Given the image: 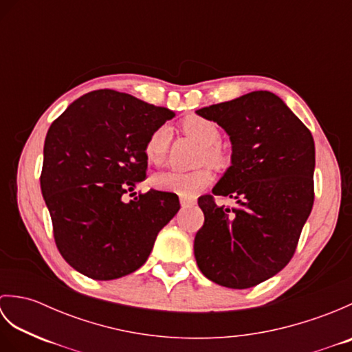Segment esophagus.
I'll return each instance as SVG.
<instances>
[{
	"mask_svg": "<svg viewBox=\"0 0 352 352\" xmlns=\"http://www.w3.org/2000/svg\"><path fill=\"white\" fill-rule=\"evenodd\" d=\"M180 204H182V208H188V207H192L195 203H193V201H190V199L182 198V199H180Z\"/></svg>",
	"mask_w": 352,
	"mask_h": 352,
	"instance_id": "1",
	"label": "esophagus"
}]
</instances>
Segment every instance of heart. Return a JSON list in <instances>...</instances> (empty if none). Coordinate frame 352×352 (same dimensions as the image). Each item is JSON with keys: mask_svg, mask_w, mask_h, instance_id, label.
<instances>
[{"mask_svg": "<svg viewBox=\"0 0 352 352\" xmlns=\"http://www.w3.org/2000/svg\"><path fill=\"white\" fill-rule=\"evenodd\" d=\"M184 133L195 138L201 145V162H208L214 166H223L228 162V153L221 144V129L212 119L192 115L182 122ZM170 142V130L168 125H159L145 140L144 153L146 160L153 164H162L166 159ZM153 186L159 190L177 193L183 198H193L213 182L212 170L207 166L195 170H163L153 177Z\"/></svg>", "mask_w": 352, "mask_h": 352, "instance_id": "b5f03b06", "label": "heart"}]
</instances>
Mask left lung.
I'll use <instances>...</instances> for the list:
<instances>
[{"mask_svg": "<svg viewBox=\"0 0 352 352\" xmlns=\"http://www.w3.org/2000/svg\"><path fill=\"white\" fill-rule=\"evenodd\" d=\"M228 133L231 166L198 198L204 223L193 243L199 271L231 289H248L286 266L315 201V142L275 94L256 91L197 110ZM234 197L218 206L214 195Z\"/></svg>", "mask_w": 352, "mask_h": 352, "instance_id": "obj_1", "label": "left lung"}]
</instances>
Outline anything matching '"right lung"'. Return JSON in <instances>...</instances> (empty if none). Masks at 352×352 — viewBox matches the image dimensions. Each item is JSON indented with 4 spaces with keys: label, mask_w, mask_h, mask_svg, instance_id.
<instances>
[{
    "label": "right lung",
    "mask_w": 352,
    "mask_h": 352,
    "mask_svg": "<svg viewBox=\"0 0 352 352\" xmlns=\"http://www.w3.org/2000/svg\"><path fill=\"white\" fill-rule=\"evenodd\" d=\"M174 116L169 109L101 89L74 101L51 124L41 189L57 250L80 274L106 281L134 272L180 210L170 192L122 201L146 178L149 133Z\"/></svg>",
    "instance_id": "right-lung-1"
}]
</instances>
